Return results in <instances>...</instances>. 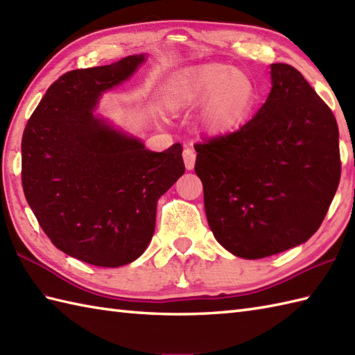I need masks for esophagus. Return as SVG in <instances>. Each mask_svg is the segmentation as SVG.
<instances>
[{
    "label": "esophagus",
    "mask_w": 355,
    "mask_h": 355,
    "mask_svg": "<svg viewBox=\"0 0 355 355\" xmlns=\"http://www.w3.org/2000/svg\"><path fill=\"white\" fill-rule=\"evenodd\" d=\"M183 158H184V164L187 171H192L195 166V158H197V154L191 146H186L183 150Z\"/></svg>",
    "instance_id": "34e87169"
}]
</instances>
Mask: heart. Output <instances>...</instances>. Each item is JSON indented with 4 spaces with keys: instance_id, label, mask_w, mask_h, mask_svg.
<instances>
[{
    "instance_id": "obj_1",
    "label": "heart",
    "mask_w": 355,
    "mask_h": 355,
    "mask_svg": "<svg viewBox=\"0 0 355 355\" xmlns=\"http://www.w3.org/2000/svg\"><path fill=\"white\" fill-rule=\"evenodd\" d=\"M206 102L202 123L210 132L221 134L236 128L254 102L250 78L224 64H206L175 82L171 92L173 108Z\"/></svg>"
}]
</instances>
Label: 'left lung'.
Here are the masks:
<instances>
[{"instance_id": "8db88e82", "label": "left lung", "mask_w": 355, "mask_h": 355, "mask_svg": "<svg viewBox=\"0 0 355 355\" xmlns=\"http://www.w3.org/2000/svg\"><path fill=\"white\" fill-rule=\"evenodd\" d=\"M271 82L252 120L195 145L210 230L245 259L310 239L340 182L333 111L288 64H271Z\"/></svg>"}]
</instances>
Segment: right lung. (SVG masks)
Returning <instances> with one entry per match:
<instances>
[{"label": "right lung", "mask_w": 355, "mask_h": 355, "mask_svg": "<svg viewBox=\"0 0 355 355\" xmlns=\"http://www.w3.org/2000/svg\"><path fill=\"white\" fill-rule=\"evenodd\" d=\"M145 56L71 70L49 87L26 125L21 182L45 235L59 250L97 267H120L146 250L158 198L183 175V146L150 153L92 110Z\"/></svg>", "instance_id": "1"}]
</instances>
